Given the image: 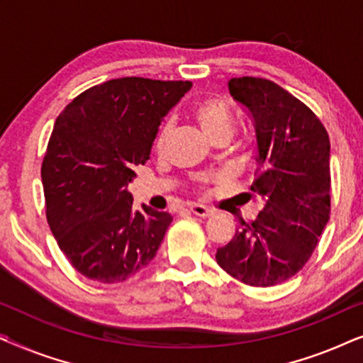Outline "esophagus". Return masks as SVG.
<instances>
[{
	"instance_id": "esophagus-1",
	"label": "esophagus",
	"mask_w": 363,
	"mask_h": 363,
	"mask_svg": "<svg viewBox=\"0 0 363 363\" xmlns=\"http://www.w3.org/2000/svg\"><path fill=\"white\" fill-rule=\"evenodd\" d=\"M190 211L193 213V215L201 216V218H210L216 213L215 210H213V208H208V206H203V205H191Z\"/></svg>"
}]
</instances>
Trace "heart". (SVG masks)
<instances>
[{"instance_id": "heart-1", "label": "heart", "mask_w": 363, "mask_h": 363, "mask_svg": "<svg viewBox=\"0 0 363 363\" xmlns=\"http://www.w3.org/2000/svg\"><path fill=\"white\" fill-rule=\"evenodd\" d=\"M191 116L198 123V127L201 128L203 133L210 140H215L218 137L230 138L233 130H235V117H233L231 108L226 104V101H223L220 97H205L201 101H198L191 107ZM170 128L172 123L168 121L158 127L157 135L153 138V148H155V152H162V148L165 147ZM196 182L200 188H205L211 182V177H198Z\"/></svg>"}]
</instances>
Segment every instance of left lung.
Here are the masks:
<instances>
[{"mask_svg":"<svg viewBox=\"0 0 363 363\" xmlns=\"http://www.w3.org/2000/svg\"><path fill=\"white\" fill-rule=\"evenodd\" d=\"M228 87L255 123L257 168L251 191L264 208L218 247L216 261L247 286H276L304 267L329 221V135L306 104L272 81L235 77Z\"/></svg>","mask_w":363,"mask_h":363,"instance_id":"1","label":"left lung"}]
</instances>
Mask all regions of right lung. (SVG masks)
<instances>
[{
    "label": "right lung",
    "instance_id": "1",
    "mask_svg": "<svg viewBox=\"0 0 363 363\" xmlns=\"http://www.w3.org/2000/svg\"><path fill=\"white\" fill-rule=\"evenodd\" d=\"M190 81L112 79L59 113L41 167L46 218L59 247L87 279L113 284L143 269L172 223L132 208L128 183L150 157L163 117Z\"/></svg>",
    "mask_w": 363,
    "mask_h": 363
}]
</instances>
